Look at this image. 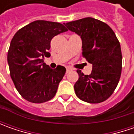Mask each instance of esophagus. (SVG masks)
Segmentation results:
<instances>
[{
	"label": "esophagus",
	"instance_id": "obj_1",
	"mask_svg": "<svg viewBox=\"0 0 134 134\" xmlns=\"http://www.w3.org/2000/svg\"><path fill=\"white\" fill-rule=\"evenodd\" d=\"M72 70V69L71 68V67H69V66H67L66 67V73H69V71H71Z\"/></svg>",
	"mask_w": 134,
	"mask_h": 134
}]
</instances>
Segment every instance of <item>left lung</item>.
<instances>
[{
    "label": "left lung",
    "instance_id": "8db88e82",
    "mask_svg": "<svg viewBox=\"0 0 134 134\" xmlns=\"http://www.w3.org/2000/svg\"><path fill=\"white\" fill-rule=\"evenodd\" d=\"M64 24L80 36L83 57L92 64L90 75L77 70L75 94L90 104L104 101L116 90L121 73V46L116 34L106 23L90 17Z\"/></svg>",
    "mask_w": 134,
    "mask_h": 134
}]
</instances>
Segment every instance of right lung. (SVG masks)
Returning a JSON list of instances; mask_svg holds the SVG:
<instances>
[{"mask_svg":"<svg viewBox=\"0 0 134 134\" xmlns=\"http://www.w3.org/2000/svg\"><path fill=\"white\" fill-rule=\"evenodd\" d=\"M63 24L35 21L16 32L10 42L7 61L10 76L19 94L32 103H44L56 95L65 68L52 69L44 63L51 54V41L67 31Z\"/></svg>","mask_w":134,"mask_h":134,"instance_id":"right-lung-1","label":"right lung"}]
</instances>
